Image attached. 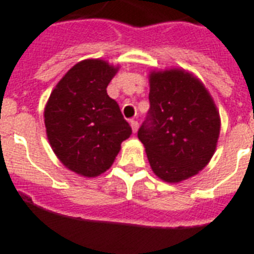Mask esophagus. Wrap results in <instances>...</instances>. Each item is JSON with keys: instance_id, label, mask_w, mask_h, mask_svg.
I'll use <instances>...</instances> for the list:
<instances>
[{"instance_id": "obj_1", "label": "esophagus", "mask_w": 254, "mask_h": 254, "mask_svg": "<svg viewBox=\"0 0 254 254\" xmlns=\"http://www.w3.org/2000/svg\"><path fill=\"white\" fill-rule=\"evenodd\" d=\"M130 127H131V130H133V133H137V130H138V121L130 120Z\"/></svg>"}]
</instances>
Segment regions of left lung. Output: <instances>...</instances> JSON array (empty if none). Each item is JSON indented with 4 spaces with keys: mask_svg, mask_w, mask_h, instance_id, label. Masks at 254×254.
<instances>
[{
    "mask_svg": "<svg viewBox=\"0 0 254 254\" xmlns=\"http://www.w3.org/2000/svg\"><path fill=\"white\" fill-rule=\"evenodd\" d=\"M150 111L138 130L152 172L180 183L209 164L220 133L219 111L205 84L184 69L151 70Z\"/></svg>",
    "mask_w": 254,
    "mask_h": 254,
    "instance_id": "left-lung-1",
    "label": "left lung"
}]
</instances>
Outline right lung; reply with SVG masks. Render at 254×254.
<instances>
[{
	"mask_svg": "<svg viewBox=\"0 0 254 254\" xmlns=\"http://www.w3.org/2000/svg\"><path fill=\"white\" fill-rule=\"evenodd\" d=\"M117 71L119 66L104 60H83L60 79L45 104L49 145L60 162L80 176L104 174L130 137V125L107 94Z\"/></svg>",
	"mask_w": 254,
	"mask_h": 254,
	"instance_id": "1",
	"label": "right lung"
}]
</instances>
